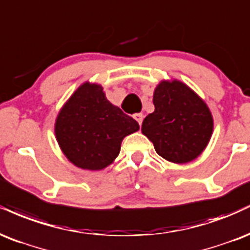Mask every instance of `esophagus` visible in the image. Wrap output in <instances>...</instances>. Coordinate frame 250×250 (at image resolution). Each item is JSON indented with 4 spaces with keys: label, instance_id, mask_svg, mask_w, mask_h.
Returning <instances> with one entry per match:
<instances>
[{
    "label": "esophagus",
    "instance_id": "1",
    "mask_svg": "<svg viewBox=\"0 0 250 250\" xmlns=\"http://www.w3.org/2000/svg\"><path fill=\"white\" fill-rule=\"evenodd\" d=\"M133 118L137 120L138 124L142 126V124H143V119H144L143 113H136V114H133Z\"/></svg>",
    "mask_w": 250,
    "mask_h": 250
}]
</instances>
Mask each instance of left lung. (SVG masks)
I'll use <instances>...</instances> for the list:
<instances>
[{
	"mask_svg": "<svg viewBox=\"0 0 250 250\" xmlns=\"http://www.w3.org/2000/svg\"><path fill=\"white\" fill-rule=\"evenodd\" d=\"M154 112L143 122L142 131L157 153L172 163L195 159L207 146L213 118L207 105L181 82H161L154 91Z\"/></svg>",
	"mask_w": 250,
	"mask_h": 250,
	"instance_id": "obj_1",
	"label": "left lung"
}]
</instances>
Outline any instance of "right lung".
<instances>
[{"instance_id":"obj_1","label":"right lung","mask_w":250,"mask_h":250,"mask_svg":"<svg viewBox=\"0 0 250 250\" xmlns=\"http://www.w3.org/2000/svg\"><path fill=\"white\" fill-rule=\"evenodd\" d=\"M139 130L132 117L107 101L101 85L85 83L62 108L56 137L62 151L77 167L97 171L110 165L123 138Z\"/></svg>"}]
</instances>
